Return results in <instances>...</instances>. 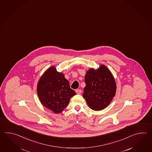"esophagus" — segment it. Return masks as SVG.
I'll use <instances>...</instances> for the list:
<instances>
[{
	"mask_svg": "<svg viewBox=\"0 0 152 152\" xmlns=\"http://www.w3.org/2000/svg\"><path fill=\"white\" fill-rule=\"evenodd\" d=\"M75 92H76V93L77 94H80L81 93V90L80 89H77V90H75Z\"/></svg>",
	"mask_w": 152,
	"mask_h": 152,
	"instance_id": "34e87169",
	"label": "esophagus"
}]
</instances>
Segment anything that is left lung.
I'll return each mask as SVG.
<instances>
[{"label": "left lung", "instance_id": "left-lung-1", "mask_svg": "<svg viewBox=\"0 0 152 152\" xmlns=\"http://www.w3.org/2000/svg\"><path fill=\"white\" fill-rule=\"evenodd\" d=\"M85 82L83 96L89 107L95 111L107 107L116 91V84L110 70L104 65L97 69L91 68L86 72Z\"/></svg>", "mask_w": 152, "mask_h": 152}]
</instances>
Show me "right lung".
Wrapping results in <instances>:
<instances>
[{"instance_id": "1", "label": "right lung", "mask_w": 152, "mask_h": 152, "mask_svg": "<svg viewBox=\"0 0 152 152\" xmlns=\"http://www.w3.org/2000/svg\"><path fill=\"white\" fill-rule=\"evenodd\" d=\"M37 92L41 103L55 113L64 110L71 98L76 94L64 75L57 71L54 66L48 68L39 79Z\"/></svg>"}]
</instances>
